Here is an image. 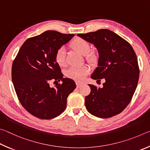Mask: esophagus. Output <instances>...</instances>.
<instances>
[{"mask_svg":"<svg viewBox=\"0 0 150 150\" xmlns=\"http://www.w3.org/2000/svg\"><path fill=\"white\" fill-rule=\"evenodd\" d=\"M76 86L77 88H80L81 86L82 85V83H80V82H76Z\"/></svg>","mask_w":150,"mask_h":150,"instance_id":"obj_1","label":"esophagus"}]
</instances>
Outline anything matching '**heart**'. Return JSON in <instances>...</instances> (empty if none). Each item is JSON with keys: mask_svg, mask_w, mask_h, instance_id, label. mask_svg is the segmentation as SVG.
I'll return each instance as SVG.
<instances>
[{"mask_svg": "<svg viewBox=\"0 0 150 150\" xmlns=\"http://www.w3.org/2000/svg\"><path fill=\"white\" fill-rule=\"evenodd\" d=\"M70 46L81 54L84 55L86 60L90 62H95L97 56L94 52H90L91 45L88 42L81 38L74 39L70 43ZM54 60L60 67H64L66 64L65 49L63 47L57 50L54 53ZM90 72V68L86 66L81 67H71L66 70L65 75L68 78L74 80L80 81L84 79L85 77Z\"/></svg>", "mask_w": 150, "mask_h": 150, "instance_id": "heart-1", "label": "heart"}]
</instances>
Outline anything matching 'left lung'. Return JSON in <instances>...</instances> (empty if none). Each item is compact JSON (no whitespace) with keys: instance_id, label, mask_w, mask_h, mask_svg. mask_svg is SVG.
Returning <instances> with one entry per match:
<instances>
[{"instance_id":"8db88e82","label":"left lung","mask_w":150,"mask_h":150,"mask_svg":"<svg viewBox=\"0 0 150 150\" xmlns=\"http://www.w3.org/2000/svg\"><path fill=\"white\" fill-rule=\"evenodd\" d=\"M78 36L94 45L99 52L98 67L91 78L103 88L89 84L90 95L85 98L88 112L99 118H109L121 112L131 101L137 87L138 59L130 44L113 31L101 29Z\"/></svg>"}]
</instances>
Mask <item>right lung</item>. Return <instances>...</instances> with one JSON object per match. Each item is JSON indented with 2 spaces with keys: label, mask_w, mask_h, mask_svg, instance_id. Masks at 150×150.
<instances>
[{
  "label": "right lung",
  "mask_w": 150,
  "mask_h": 150,
  "mask_svg": "<svg viewBox=\"0 0 150 150\" xmlns=\"http://www.w3.org/2000/svg\"><path fill=\"white\" fill-rule=\"evenodd\" d=\"M74 34L48 30L28 39L12 63V80L20 103L26 111L41 119H54L64 111L68 96L76 88L75 82L63 78L54 60V53ZM51 80L59 81L54 88Z\"/></svg>",
  "instance_id": "add662e5"
}]
</instances>
